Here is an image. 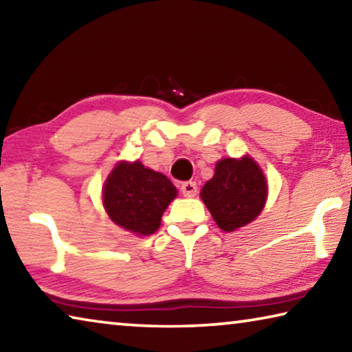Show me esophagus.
I'll use <instances>...</instances> for the list:
<instances>
[{"label":"esophagus","mask_w":352,"mask_h":352,"mask_svg":"<svg viewBox=\"0 0 352 352\" xmlns=\"http://www.w3.org/2000/svg\"><path fill=\"white\" fill-rule=\"evenodd\" d=\"M180 188L184 197H194L197 194V183L195 182H184L182 183Z\"/></svg>","instance_id":"1"}]
</instances>
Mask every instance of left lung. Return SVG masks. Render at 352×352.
<instances>
[{
	"label": "left lung",
	"mask_w": 352,
	"mask_h": 352,
	"mask_svg": "<svg viewBox=\"0 0 352 352\" xmlns=\"http://www.w3.org/2000/svg\"><path fill=\"white\" fill-rule=\"evenodd\" d=\"M204 200L220 230L234 231L259 216L267 200V182L252 157L223 158L201 188Z\"/></svg>",
	"instance_id": "left-lung-1"
}]
</instances>
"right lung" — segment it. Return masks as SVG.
Instances as JSON below:
<instances>
[{
    "label": "right lung",
    "instance_id": "right-lung-1",
    "mask_svg": "<svg viewBox=\"0 0 352 352\" xmlns=\"http://www.w3.org/2000/svg\"><path fill=\"white\" fill-rule=\"evenodd\" d=\"M177 188L168 177L144 168L141 162H121L110 172L102 189L109 217L136 236L153 234Z\"/></svg>",
    "mask_w": 352,
    "mask_h": 352
}]
</instances>
